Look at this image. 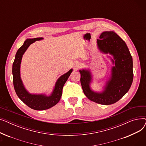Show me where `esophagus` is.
<instances>
[{
  "label": "esophagus",
  "instance_id": "1",
  "mask_svg": "<svg viewBox=\"0 0 146 146\" xmlns=\"http://www.w3.org/2000/svg\"><path fill=\"white\" fill-rule=\"evenodd\" d=\"M79 66H80V63H76V64H74V67L75 68H77L79 67Z\"/></svg>",
  "mask_w": 146,
  "mask_h": 146
}]
</instances>
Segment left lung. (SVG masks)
<instances>
[{
    "instance_id": "8db88e82",
    "label": "left lung",
    "mask_w": 146,
    "mask_h": 146,
    "mask_svg": "<svg viewBox=\"0 0 146 146\" xmlns=\"http://www.w3.org/2000/svg\"><path fill=\"white\" fill-rule=\"evenodd\" d=\"M97 40L98 49L110 54L113 66L110 78L102 92H95L90 88L92 80L89 69L79 70L83 91L90 101L102 105H111L118 101L129 90L133 80V58L125 41L114 31H104Z\"/></svg>"
}]
</instances>
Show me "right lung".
Segmentation results:
<instances>
[{
	"label": "right lung",
	"mask_w": 146,
	"mask_h": 146,
	"mask_svg": "<svg viewBox=\"0 0 146 146\" xmlns=\"http://www.w3.org/2000/svg\"><path fill=\"white\" fill-rule=\"evenodd\" d=\"M43 40V38H35L27 39L24 44L18 49L15 55L12 66L13 86L16 94L21 100L33 110L42 111L49 109L56 105L60 100L62 95L63 88L66 82L73 71V68L64 73L57 79L52 93L50 95L45 94H30L25 88L21 78L20 67L22 56L29 47L36 41Z\"/></svg>",
	"instance_id": "right-lung-1"
}]
</instances>
